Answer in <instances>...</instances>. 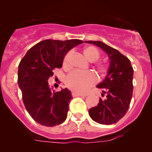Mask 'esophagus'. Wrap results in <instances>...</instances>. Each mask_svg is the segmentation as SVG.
Returning a JSON list of instances; mask_svg holds the SVG:
<instances>
[{
	"label": "esophagus",
	"mask_w": 152,
	"mask_h": 152,
	"mask_svg": "<svg viewBox=\"0 0 152 152\" xmlns=\"http://www.w3.org/2000/svg\"><path fill=\"white\" fill-rule=\"evenodd\" d=\"M72 96L73 97H76V96H82V97H84V96H86V95L81 94V93H76V92H72Z\"/></svg>",
	"instance_id": "esophagus-1"
}]
</instances>
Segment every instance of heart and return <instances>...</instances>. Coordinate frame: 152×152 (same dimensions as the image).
Wrapping results in <instances>:
<instances>
[{"label":"heart","instance_id":"b5f03b06","mask_svg":"<svg viewBox=\"0 0 152 152\" xmlns=\"http://www.w3.org/2000/svg\"><path fill=\"white\" fill-rule=\"evenodd\" d=\"M84 54L91 62H95L100 57V53L95 47L88 46L84 49ZM71 51H68L64 56L62 65L65 69L70 67V59ZM98 73L101 76H104L107 73L109 66L106 63H99L96 66ZM97 82L96 75L92 72H82L79 70H73L67 76L66 85L73 91L79 93H86L91 87Z\"/></svg>","mask_w":152,"mask_h":152}]
</instances>
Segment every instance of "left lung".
Segmentation results:
<instances>
[{"label":"left lung","instance_id":"8db88e82","mask_svg":"<svg viewBox=\"0 0 152 152\" xmlns=\"http://www.w3.org/2000/svg\"><path fill=\"white\" fill-rule=\"evenodd\" d=\"M100 47L108 54L110 67L105 79L97 85L103 89L104 100L89 110V115L94 121L101 124H115L126 115L129 107L133 92V70L130 60L116 49L101 41H85Z\"/></svg>","mask_w":152,"mask_h":152}]
</instances>
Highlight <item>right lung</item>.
Wrapping results in <instances>:
<instances>
[{"label":"right lung","instance_id":"add662e5","mask_svg":"<svg viewBox=\"0 0 152 152\" xmlns=\"http://www.w3.org/2000/svg\"><path fill=\"white\" fill-rule=\"evenodd\" d=\"M82 43L83 41L77 39H45L31 48L21 59L18 85L26 109L38 124L54 126L67 118L71 92L67 88L52 92L48 79L53 76L55 68L62 67L67 52Z\"/></svg>","mask_w":152,"mask_h":152}]
</instances>
